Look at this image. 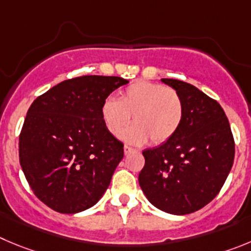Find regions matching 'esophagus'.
Masks as SVG:
<instances>
[{
    "label": "esophagus",
    "instance_id": "esophagus-1",
    "mask_svg": "<svg viewBox=\"0 0 251 251\" xmlns=\"http://www.w3.org/2000/svg\"><path fill=\"white\" fill-rule=\"evenodd\" d=\"M131 151H133V149H132V147L127 146V145H125V146H124V152H125V154L130 153Z\"/></svg>",
    "mask_w": 251,
    "mask_h": 251
}]
</instances>
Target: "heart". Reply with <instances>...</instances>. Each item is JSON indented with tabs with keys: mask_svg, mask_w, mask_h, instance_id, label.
<instances>
[{
	"mask_svg": "<svg viewBox=\"0 0 251 251\" xmlns=\"http://www.w3.org/2000/svg\"><path fill=\"white\" fill-rule=\"evenodd\" d=\"M132 115L133 124L123 133L131 144L160 145L168 141L181 127L184 104L178 91L163 84L139 80L119 95L102 102L101 119L106 130L119 137Z\"/></svg>",
	"mask_w": 251,
	"mask_h": 251,
	"instance_id": "1",
	"label": "heart"
}]
</instances>
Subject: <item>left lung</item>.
Segmentation results:
<instances>
[{"instance_id":"left-lung-1","label":"left lung","mask_w":251,"mask_h":251,"mask_svg":"<svg viewBox=\"0 0 251 251\" xmlns=\"http://www.w3.org/2000/svg\"><path fill=\"white\" fill-rule=\"evenodd\" d=\"M161 80L181 95L183 121L168 141L142 152L145 166L139 183L158 209L189 214L219 193L233 166L235 144L219 102L182 80Z\"/></svg>"}]
</instances>
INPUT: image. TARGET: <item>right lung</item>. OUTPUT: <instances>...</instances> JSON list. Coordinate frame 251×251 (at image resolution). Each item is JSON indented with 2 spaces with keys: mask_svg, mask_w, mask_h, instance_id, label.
<instances>
[{
  "mask_svg": "<svg viewBox=\"0 0 251 251\" xmlns=\"http://www.w3.org/2000/svg\"><path fill=\"white\" fill-rule=\"evenodd\" d=\"M128 81L120 76L68 79L39 95L20 133V163L30 189L55 212L93 207L124 157V144L106 130L102 102Z\"/></svg>",
  "mask_w": 251,
  "mask_h": 251,
  "instance_id": "add662e5",
  "label": "right lung"
}]
</instances>
